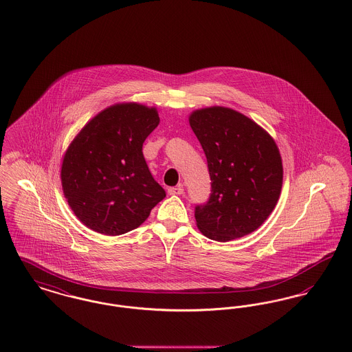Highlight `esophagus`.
Instances as JSON below:
<instances>
[{"label":"esophagus","instance_id":"obj_1","mask_svg":"<svg viewBox=\"0 0 352 352\" xmlns=\"http://www.w3.org/2000/svg\"><path fill=\"white\" fill-rule=\"evenodd\" d=\"M168 195H182L184 194V186L178 184L175 187H170L168 190Z\"/></svg>","mask_w":352,"mask_h":352}]
</instances>
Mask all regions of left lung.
<instances>
[{"label":"left lung","mask_w":352,"mask_h":352,"mask_svg":"<svg viewBox=\"0 0 352 352\" xmlns=\"http://www.w3.org/2000/svg\"><path fill=\"white\" fill-rule=\"evenodd\" d=\"M190 125L211 178L208 201L195 206L198 228L217 241L251 234L267 220L281 192L283 162L276 142L230 108L195 111Z\"/></svg>","instance_id":"8db88e82"}]
</instances>
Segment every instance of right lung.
Returning a JSON list of instances; mask_svg holds the SVG:
<instances>
[{
    "instance_id": "1",
    "label": "right lung",
    "mask_w": 352,
    "mask_h": 352,
    "mask_svg": "<svg viewBox=\"0 0 352 352\" xmlns=\"http://www.w3.org/2000/svg\"><path fill=\"white\" fill-rule=\"evenodd\" d=\"M155 108L116 104L92 118L69 145L62 186L74 214L88 228L116 236L141 226L166 197L144 158L157 128Z\"/></svg>"
}]
</instances>
